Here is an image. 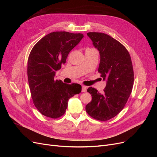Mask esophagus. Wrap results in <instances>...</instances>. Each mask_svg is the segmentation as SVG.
I'll use <instances>...</instances> for the list:
<instances>
[{
  "label": "esophagus",
  "instance_id": "esophagus-1",
  "mask_svg": "<svg viewBox=\"0 0 157 157\" xmlns=\"http://www.w3.org/2000/svg\"><path fill=\"white\" fill-rule=\"evenodd\" d=\"M86 89L87 87L85 86H82V92H85L86 91Z\"/></svg>",
  "mask_w": 157,
  "mask_h": 157
}]
</instances>
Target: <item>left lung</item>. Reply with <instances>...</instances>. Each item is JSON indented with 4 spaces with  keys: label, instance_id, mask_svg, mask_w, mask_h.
I'll list each match as a JSON object with an SVG mask.
<instances>
[{
    "label": "left lung",
    "instance_id": "1",
    "mask_svg": "<svg viewBox=\"0 0 157 157\" xmlns=\"http://www.w3.org/2000/svg\"><path fill=\"white\" fill-rule=\"evenodd\" d=\"M87 35L99 52L98 72L107 84L101 94L92 87L88 88L92 101L86 105V111L95 119L105 121L122 110L130 96L134 84L132 63L126 48L111 36L96 32Z\"/></svg>",
    "mask_w": 157,
    "mask_h": 157
}]
</instances>
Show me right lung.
I'll return each instance as SVG.
<instances>
[{"mask_svg": "<svg viewBox=\"0 0 157 157\" xmlns=\"http://www.w3.org/2000/svg\"><path fill=\"white\" fill-rule=\"evenodd\" d=\"M81 33H50L34 46L27 62L28 82L33 103L42 115L57 118L64 115L69 99L81 92L78 84L55 80L70 51L82 40Z\"/></svg>", "mask_w": 157, "mask_h": 157, "instance_id": "1", "label": "right lung"}]
</instances>
